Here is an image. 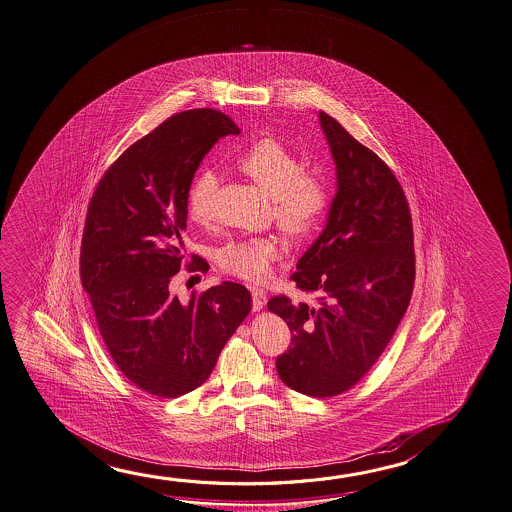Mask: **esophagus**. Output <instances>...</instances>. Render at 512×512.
Instances as JSON below:
<instances>
[{"label":"esophagus","mask_w":512,"mask_h":512,"mask_svg":"<svg viewBox=\"0 0 512 512\" xmlns=\"http://www.w3.org/2000/svg\"><path fill=\"white\" fill-rule=\"evenodd\" d=\"M252 307L254 310H261V308L267 305V301H269V296H267V292L265 290L256 289V287H252Z\"/></svg>","instance_id":"34e87169"}]
</instances>
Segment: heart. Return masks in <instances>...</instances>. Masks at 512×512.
<instances>
[{
    "instance_id": "obj_1",
    "label": "heart",
    "mask_w": 512,
    "mask_h": 512,
    "mask_svg": "<svg viewBox=\"0 0 512 512\" xmlns=\"http://www.w3.org/2000/svg\"><path fill=\"white\" fill-rule=\"evenodd\" d=\"M236 164L270 196L274 222L283 233L299 240L316 229L325 213L326 189L316 177L301 173V160L292 149L279 140L261 139ZM216 182L213 171H202L193 180L187 193V213L193 222L211 220ZM279 251L278 242L272 238L231 242L218 252V263L236 278L263 281L269 276Z\"/></svg>"
}]
</instances>
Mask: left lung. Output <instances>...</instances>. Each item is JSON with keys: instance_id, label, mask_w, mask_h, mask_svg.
Returning <instances> with one entry per match:
<instances>
[{"instance_id": "8db88e82", "label": "left lung", "mask_w": 512, "mask_h": 512, "mask_svg": "<svg viewBox=\"0 0 512 512\" xmlns=\"http://www.w3.org/2000/svg\"><path fill=\"white\" fill-rule=\"evenodd\" d=\"M334 158L335 196L325 229L292 274L316 305L269 301L292 330L279 379L310 397H334L363 379L395 334L413 292L415 251L399 180L334 117L317 113Z\"/></svg>"}]
</instances>
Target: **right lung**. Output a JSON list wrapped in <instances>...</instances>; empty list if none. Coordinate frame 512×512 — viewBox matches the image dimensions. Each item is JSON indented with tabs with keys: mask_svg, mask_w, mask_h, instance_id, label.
<instances>
[{
	"mask_svg": "<svg viewBox=\"0 0 512 512\" xmlns=\"http://www.w3.org/2000/svg\"><path fill=\"white\" fill-rule=\"evenodd\" d=\"M238 133L216 110L177 113L113 162L88 207L84 290L117 368L157 397L173 399L204 384L251 312V292L233 281L186 303L171 292L184 260L196 169L218 140Z\"/></svg>",
	"mask_w": 512,
	"mask_h": 512,
	"instance_id": "add662e5",
	"label": "right lung"
}]
</instances>
